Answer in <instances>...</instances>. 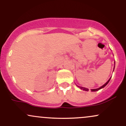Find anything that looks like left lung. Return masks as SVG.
I'll return each mask as SVG.
<instances>
[{
	"label": "left lung",
	"instance_id": "1",
	"mask_svg": "<svg viewBox=\"0 0 126 126\" xmlns=\"http://www.w3.org/2000/svg\"><path fill=\"white\" fill-rule=\"evenodd\" d=\"M110 79H111V78H110V79L109 80H108L107 82H106V83H105L104 85H102V86H101L100 88H98V89H91V91H92V92H94V91H98V90H99V89H101V88H104V87H105V86H106L108 84V82H109V81L110 80ZM78 87H79L80 88V89H82V90H83V91H89V89H87V88H83V87H82V86H78Z\"/></svg>",
	"mask_w": 126,
	"mask_h": 126
}]
</instances>
